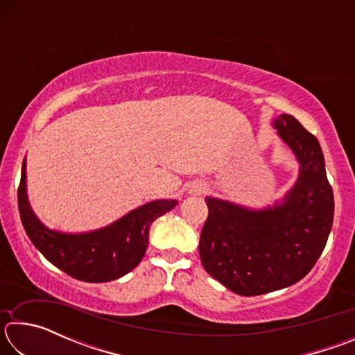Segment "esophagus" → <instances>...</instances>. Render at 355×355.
Listing matches in <instances>:
<instances>
[{
	"label": "esophagus",
	"mask_w": 355,
	"mask_h": 355,
	"mask_svg": "<svg viewBox=\"0 0 355 355\" xmlns=\"http://www.w3.org/2000/svg\"><path fill=\"white\" fill-rule=\"evenodd\" d=\"M196 192H200V189H197V191H196Z\"/></svg>",
	"instance_id": "esophagus-1"
}]
</instances>
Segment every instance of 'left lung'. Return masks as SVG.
<instances>
[{"mask_svg": "<svg viewBox=\"0 0 355 355\" xmlns=\"http://www.w3.org/2000/svg\"><path fill=\"white\" fill-rule=\"evenodd\" d=\"M274 127L300 163L285 202L252 211L207 197L199 252L205 271L241 296L282 290L307 275L326 248L334 222V191L320 142L290 114Z\"/></svg>", "mask_w": 355, "mask_h": 355, "instance_id": "8db88e82", "label": "left lung"}]
</instances>
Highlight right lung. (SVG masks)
<instances>
[{"label":"right lung","mask_w":355,"mask_h":355,"mask_svg":"<svg viewBox=\"0 0 355 355\" xmlns=\"http://www.w3.org/2000/svg\"><path fill=\"white\" fill-rule=\"evenodd\" d=\"M177 205V200H155L123 216L101 230L69 235L48 230L29 207L26 163L19 184V211L26 235L48 261L70 277L100 284L122 277L141 263L148 245L150 225Z\"/></svg>","instance_id":"add662e5"}]
</instances>
